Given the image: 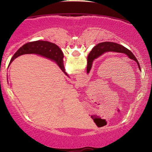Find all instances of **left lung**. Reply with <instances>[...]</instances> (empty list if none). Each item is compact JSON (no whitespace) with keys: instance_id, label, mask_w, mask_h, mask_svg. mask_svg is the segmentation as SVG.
<instances>
[{"instance_id":"1","label":"left lung","mask_w":152,"mask_h":152,"mask_svg":"<svg viewBox=\"0 0 152 152\" xmlns=\"http://www.w3.org/2000/svg\"><path fill=\"white\" fill-rule=\"evenodd\" d=\"M107 52H116V53H124L126 54L131 59L134 60L138 64V66L139 69L140 70V65L138 60L136 58V57L134 55L132 52L126 48L125 47L122 46V45L118 44L116 43L113 42H104L98 43L97 45L93 48L92 50H91V53L88 55V64H87V72H89L90 71L91 66H92V63L93 59H95V58H97L99 56L102 55L104 53Z\"/></svg>"}]
</instances>
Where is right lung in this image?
Masks as SVG:
<instances>
[{
  "label": "right lung",
  "mask_w": 152,
  "mask_h": 152,
  "mask_svg": "<svg viewBox=\"0 0 152 152\" xmlns=\"http://www.w3.org/2000/svg\"><path fill=\"white\" fill-rule=\"evenodd\" d=\"M35 53L44 56L45 57L55 60L56 63L58 64L59 68H61L66 75H67L65 68L64 66V55L61 49L55 45V43L48 42L45 41H37L33 42L28 43L20 48L16 53L14 54L13 57L12 58L10 64L13 61L14 59L18 57V56L24 55V54ZM9 64V66H10Z\"/></svg>",
  "instance_id": "add662e5"
}]
</instances>
